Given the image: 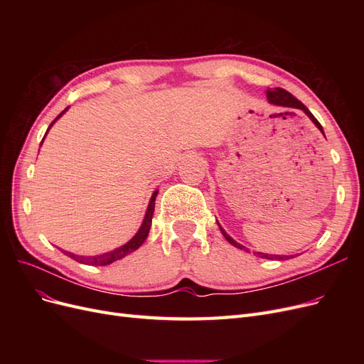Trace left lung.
Instances as JSON below:
<instances>
[{"instance_id": "obj_1", "label": "left lung", "mask_w": 364, "mask_h": 364, "mask_svg": "<svg viewBox=\"0 0 364 364\" xmlns=\"http://www.w3.org/2000/svg\"><path fill=\"white\" fill-rule=\"evenodd\" d=\"M267 98H269V102L272 103V105H277V106H284V107H294V109H301V111H304L308 117L311 118V121L313 123L317 126V129L322 132L323 134V129H322V126H321V123H318V121L314 118V115L308 111V109L305 107V105L302 103V102H299L297 100V98L294 97V95H291L289 91H285V90H282V87H274V90H267ZM218 228H220V230H222V234L225 235V238L229 241L230 245L232 246H235V247H238V249H245L243 246L241 245H238L237 241H234L232 238H230L226 232H225V229L218 225ZM258 257H261V258H267V259H284V258H287V257H281V255H267V253H261V252H258Z\"/></svg>"}]
</instances>
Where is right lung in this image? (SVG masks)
Wrapping results in <instances>:
<instances>
[{
  "instance_id": "add662e5",
  "label": "right lung",
  "mask_w": 364,
  "mask_h": 364,
  "mask_svg": "<svg viewBox=\"0 0 364 364\" xmlns=\"http://www.w3.org/2000/svg\"><path fill=\"white\" fill-rule=\"evenodd\" d=\"M68 109V107H67ZM67 109L65 111H62L56 119L53 121V123L50 124V127L56 123L58 118H60L65 112H67ZM48 127V129H50ZM48 132V130H47ZM47 135V134H46ZM46 138V136H43ZM43 141V139H42ZM156 196H158V191L153 193L151 199H150V203H149V208H147V213H146V217H144V222H142L139 230L136 232V235L132 238L129 243H126L124 246H121L112 252H107V253H103V255H97V257H79V255H74V253L71 252H65L67 255L73 259H75L77 262H82V264H87V266H106V264H111L114 261H118L121 258H124L126 255H129V253H132L134 250H136L142 243H144V240L147 238L149 235V230H150V226H151V217H153V213H155V200H156Z\"/></svg>"
}]
</instances>
